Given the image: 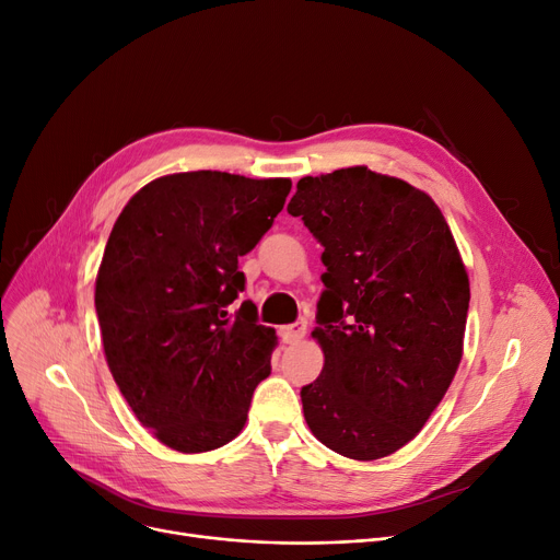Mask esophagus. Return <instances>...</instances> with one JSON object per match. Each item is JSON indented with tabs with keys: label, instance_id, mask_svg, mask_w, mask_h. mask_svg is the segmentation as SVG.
I'll list each match as a JSON object with an SVG mask.
<instances>
[{
	"label": "esophagus",
	"instance_id": "1",
	"mask_svg": "<svg viewBox=\"0 0 560 560\" xmlns=\"http://www.w3.org/2000/svg\"><path fill=\"white\" fill-rule=\"evenodd\" d=\"M279 334H281V338H283V342L295 345V342H300V340L306 336V322H304V319L292 322V325L281 327Z\"/></svg>",
	"mask_w": 560,
	"mask_h": 560
}]
</instances>
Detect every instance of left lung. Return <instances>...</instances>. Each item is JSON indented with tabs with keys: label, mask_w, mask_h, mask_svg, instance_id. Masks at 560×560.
<instances>
[{
	"label": "left lung",
	"mask_w": 560,
	"mask_h": 560,
	"mask_svg": "<svg viewBox=\"0 0 560 560\" xmlns=\"http://www.w3.org/2000/svg\"><path fill=\"white\" fill-rule=\"evenodd\" d=\"M325 247L313 338L325 368L302 388L313 435L376 460L413 440L463 357L469 279L435 201L365 165L304 176L288 203Z\"/></svg>",
	"instance_id": "left-lung-1"
}]
</instances>
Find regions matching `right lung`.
Instances as JSON below:
<instances>
[{
	"label": "right lung",
	"mask_w": 560,
	"mask_h": 560,
	"mask_svg": "<svg viewBox=\"0 0 560 560\" xmlns=\"http://www.w3.org/2000/svg\"><path fill=\"white\" fill-rule=\"evenodd\" d=\"M290 179L179 172L142 186L115 220L95 281L108 370L138 422L170 450L201 454L238 435L270 374L275 329L238 258L283 209Z\"/></svg>",
	"instance_id": "right-lung-1"
}]
</instances>
